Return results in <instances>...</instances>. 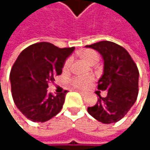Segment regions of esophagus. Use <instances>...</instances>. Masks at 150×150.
I'll return each instance as SVG.
<instances>
[{"instance_id":"1","label":"esophagus","mask_w":150,"mask_h":150,"mask_svg":"<svg viewBox=\"0 0 150 150\" xmlns=\"http://www.w3.org/2000/svg\"><path fill=\"white\" fill-rule=\"evenodd\" d=\"M77 92H79L81 96H86V92H83V91H80V90H77Z\"/></svg>"}]
</instances>
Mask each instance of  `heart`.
Returning <instances> with one entry per match:
<instances>
[{"instance_id": "heart-1", "label": "heart", "mask_w": 150, "mask_h": 150, "mask_svg": "<svg viewBox=\"0 0 150 150\" xmlns=\"http://www.w3.org/2000/svg\"><path fill=\"white\" fill-rule=\"evenodd\" d=\"M81 57L89 64L96 63L99 60V54L96 51L91 49H87L81 52ZM70 64H71V59L69 58L64 63V69H68L70 67ZM92 81H93L92 76H78L73 78L71 82L75 88H83L87 87Z\"/></svg>"}]
</instances>
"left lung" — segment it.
<instances>
[{"label": "left lung", "instance_id": "left-lung-1", "mask_svg": "<svg viewBox=\"0 0 150 150\" xmlns=\"http://www.w3.org/2000/svg\"><path fill=\"white\" fill-rule=\"evenodd\" d=\"M100 53L103 59V74L98 80V89L107 90L99 96L97 103L88 112L97 121L114 123L120 121L134 105L138 96L139 71L129 52L115 42L103 41L85 46Z\"/></svg>", "mask_w": 150, "mask_h": 150}]
</instances>
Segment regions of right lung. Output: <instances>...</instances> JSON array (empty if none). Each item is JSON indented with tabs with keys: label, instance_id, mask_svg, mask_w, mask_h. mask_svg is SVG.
I'll use <instances>...</instances> for the list:
<instances>
[{
	"label": "right lung",
	"instance_id": "1",
	"mask_svg": "<svg viewBox=\"0 0 150 150\" xmlns=\"http://www.w3.org/2000/svg\"><path fill=\"white\" fill-rule=\"evenodd\" d=\"M74 50V47L60 48L39 42L19 54L9 75L11 91L17 108L28 119L44 122L61 111L68 91L52 95L47 89L48 82L62 74L65 61Z\"/></svg>",
	"mask_w": 150,
	"mask_h": 150
}]
</instances>
